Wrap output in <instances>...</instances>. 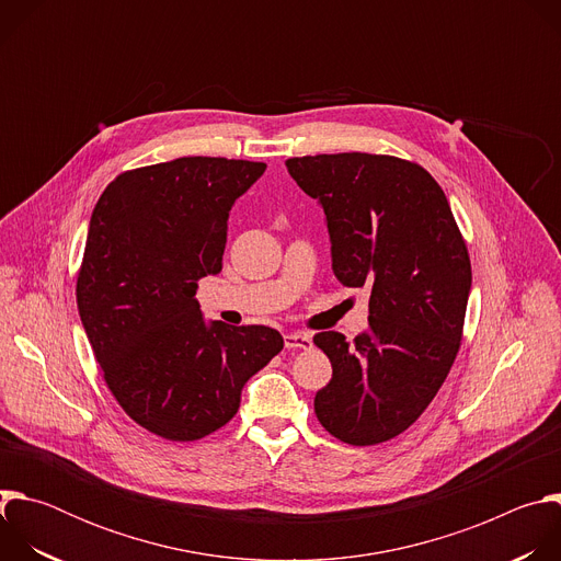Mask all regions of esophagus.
Segmentation results:
<instances>
[{
  "label": "esophagus",
  "mask_w": 561,
  "mask_h": 561,
  "mask_svg": "<svg viewBox=\"0 0 561 561\" xmlns=\"http://www.w3.org/2000/svg\"><path fill=\"white\" fill-rule=\"evenodd\" d=\"M284 344H286V348L308 351V348L312 346V340H310V335H306V333H286V335H284Z\"/></svg>",
  "instance_id": "34e87169"
}]
</instances>
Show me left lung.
Here are the masks:
<instances>
[{"label": "left lung", "instance_id": "8db88e82", "mask_svg": "<svg viewBox=\"0 0 561 561\" xmlns=\"http://www.w3.org/2000/svg\"><path fill=\"white\" fill-rule=\"evenodd\" d=\"M286 169L327 213L335 277L370 293L362 335L312 337L333 366L314 415L344 444L388 442L428 409L459 353L472 279L463 234L442 186L409 159L304 154Z\"/></svg>", "mask_w": 561, "mask_h": 561}]
</instances>
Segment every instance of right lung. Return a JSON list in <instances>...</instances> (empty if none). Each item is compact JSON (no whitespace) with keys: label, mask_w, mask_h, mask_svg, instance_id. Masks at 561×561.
Segmentation results:
<instances>
[{"label":"right lung","mask_w":561,"mask_h":561,"mask_svg":"<svg viewBox=\"0 0 561 561\" xmlns=\"http://www.w3.org/2000/svg\"><path fill=\"white\" fill-rule=\"evenodd\" d=\"M264 162L180 157L119 173L102 193L77 308L124 413L171 442L228 424L244 383L282 348L268 327H206L195 288L221 271L228 210Z\"/></svg>","instance_id":"right-lung-1"}]
</instances>
